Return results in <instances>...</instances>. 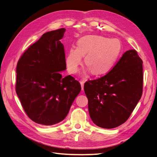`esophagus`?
I'll return each instance as SVG.
<instances>
[{
  "label": "esophagus",
  "mask_w": 157,
  "mask_h": 157,
  "mask_svg": "<svg viewBox=\"0 0 157 157\" xmlns=\"http://www.w3.org/2000/svg\"><path fill=\"white\" fill-rule=\"evenodd\" d=\"M80 84H81V87H82V90H84V81H81L80 82Z\"/></svg>",
  "instance_id": "1"
}]
</instances>
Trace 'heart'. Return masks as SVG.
Listing matches in <instances>:
<instances>
[{
	"instance_id": "obj_1",
	"label": "heart",
	"mask_w": 157,
	"mask_h": 157,
	"mask_svg": "<svg viewBox=\"0 0 157 157\" xmlns=\"http://www.w3.org/2000/svg\"><path fill=\"white\" fill-rule=\"evenodd\" d=\"M77 48H71L66 58V65L72 74L78 72L85 57V65L93 75L107 73L112 68L121 54L122 45L118 39H109L99 35H87L80 38Z\"/></svg>"
}]
</instances>
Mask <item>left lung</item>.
I'll return each mask as SVG.
<instances>
[{
	"label": "left lung",
	"instance_id": "obj_1",
	"mask_svg": "<svg viewBox=\"0 0 157 157\" xmlns=\"http://www.w3.org/2000/svg\"><path fill=\"white\" fill-rule=\"evenodd\" d=\"M143 61L135 50L127 51L105 75L84 84L92 121L113 128L129 118L143 90Z\"/></svg>",
	"mask_w": 157,
	"mask_h": 157
}]
</instances>
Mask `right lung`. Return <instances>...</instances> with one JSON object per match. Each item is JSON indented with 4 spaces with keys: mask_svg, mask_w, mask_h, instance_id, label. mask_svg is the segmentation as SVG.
Here are the masks:
<instances>
[{
    "mask_svg": "<svg viewBox=\"0 0 157 157\" xmlns=\"http://www.w3.org/2000/svg\"><path fill=\"white\" fill-rule=\"evenodd\" d=\"M64 29L44 33L18 60L15 90L27 116L50 126L65 118L81 86L73 77L63 78L67 69L63 39Z\"/></svg>",
    "mask_w": 157,
    "mask_h": 157,
    "instance_id": "obj_1",
    "label": "right lung"
}]
</instances>
